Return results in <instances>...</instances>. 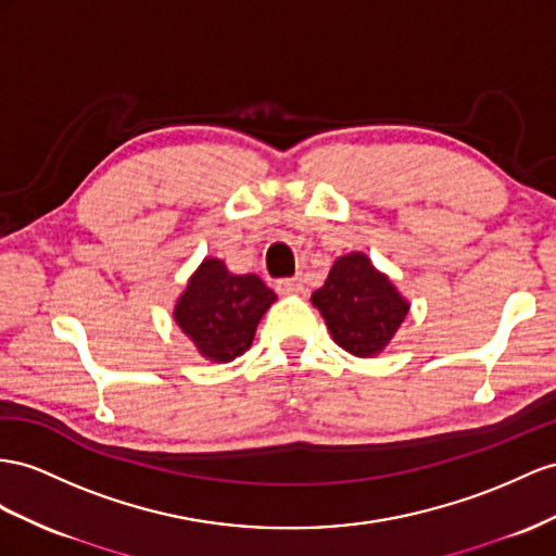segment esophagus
<instances>
[{
    "mask_svg": "<svg viewBox=\"0 0 556 556\" xmlns=\"http://www.w3.org/2000/svg\"><path fill=\"white\" fill-rule=\"evenodd\" d=\"M277 291L283 295H295V293H303V279L301 277H291V279H281L277 283Z\"/></svg>",
    "mask_w": 556,
    "mask_h": 556,
    "instance_id": "esophagus-1",
    "label": "esophagus"
}]
</instances>
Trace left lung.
Wrapping results in <instances>:
<instances>
[{"label": "left lung", "mask_w": 556, "mask_h": 556, "mask_svg": "<svg viewBox=\"0 0 556 556\" xmlns=\"http://www.w3.org/2000/svg\"><path fill=\"white\" fill-rule=\"evenodd\" d=\"M338 348L354 357H376L404 324L410 303L362 251L340 255L324 287L312 293Z\"/></svg>", "instance_id": "1"}]
</instances>
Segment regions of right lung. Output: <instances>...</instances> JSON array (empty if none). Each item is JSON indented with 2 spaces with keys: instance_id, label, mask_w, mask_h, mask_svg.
<instances>
[{
  "instance_id": "1",
  "label": "right lung",
  "mask_w": 556,
  "mask_h": 556,
  "mask_svg": "<svg viewBox=\"0 0 556 556\" xmlns=\"http://www.w3.org/2000/svg\"><path fill=\"white\" fill-rule=\"evenodd\" d=\"M275 301V291L261 277L232 275L223 261L204 258L178 295L174 319L199 357L227 364L251 348Z\"/></svg>"
}]
</instances>
